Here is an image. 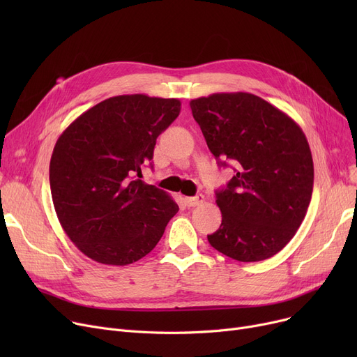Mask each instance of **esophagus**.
<instances>
[{
  "label": "esophagus",
  "mask_w": 357,
  "mask_h": 357,
  "mask_svg": "<svg viewBox=\"0 0 357 357\" xmlns=\"http://www.w3.org/2000/svg\"><path fill=\"white\" fill-rule=\"evenodd\" d=\"M204 201H205V198H204L202 194H198L195 197L185 198V204L188 205V207H197V205H201Z\"/></svg>",
  "instance_id": "34e87169"
}]
</instances>
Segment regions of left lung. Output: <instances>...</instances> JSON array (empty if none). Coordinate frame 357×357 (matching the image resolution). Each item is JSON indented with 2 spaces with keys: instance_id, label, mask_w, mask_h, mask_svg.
<instances>
[{
  "instance_id": "8db88e82",
  "label": "left lung",
  "mask_w": 357,
  "mask_h": 357,
  "mask_svg": "<svg viewBox=\"0 0 357 357\" xmlns=\"http://www.w3.org/2000/svg\"><path fill=\"white\" fill-rule=\"evenodd\" d=\"M218 165L236 175L217 191L221 226L210 245L238 261L282 250L307 214L314 165L310 144L288 114L249 92H220L190 102Z\"/></svg>"
}]
</instances>
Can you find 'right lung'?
Wrapping results in <instances>:
<instances>
[{
	"label": "right lung",
	"mask_w": 357,
	"mask_h": 357,
	"mask_svg": "<svg viewBox=\"0 0 357 357\" xmlns=\"http://www.w3.org/2000/svg\"><path fill=\"white\" fill-rule=\"evenodd\" d=\"M179 112L176 98L111 97L73 120L56 142L49 167L54 211L89 259L135 264L155 249L178 213L171 195L136 176Z\"/></svg>",
	"instance_id": "right-lung-1"
}]
</instances>
